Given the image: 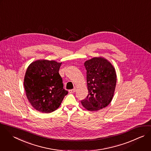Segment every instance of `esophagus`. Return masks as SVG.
I'll use <instances>...</instances> for the list:
<instances>
[{
    "mask_svg": "<svg viewBox=\"0 0 151 151\" xmlns=\"http://www.w3.org/2000/svg\"><path fill=\"white\" fill-rule=\"evenodd\" d=\"M69 93H74L76 91V89L75 88H73V89H71V90H69Z\"/></svg>",
    "mask_w": 151,
    "mask_h": 151,
    "instance_id": "1",
    "label": "esophagus"
}]
</instances>
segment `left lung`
Masks as SVG:
<instances>
[{"label":"left lung","instance_id":"8db88e82","mask_svg":"<svg viewBox=\"0 0 151 151\" xmlns=\"http://www.w3.org/2000/svg\"><path fill=\"white\" fill-rule=\"evenodd\" d=\"M88 94L81 101L90 111H97L111 102L116 84V74L113 65L106 59L94 57L84 63Z\"/></svg>","mask_w":151,"mask_h":151}]
</instances>
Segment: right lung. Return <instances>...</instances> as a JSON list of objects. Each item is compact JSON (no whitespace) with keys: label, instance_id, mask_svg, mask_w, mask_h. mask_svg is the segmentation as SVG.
Instances as JSON below:
<instances>
[{"label":"right lung","instance_id":"right-lung-1","mask_svg":"<svg viewBox=\"0 0 151 151\" xmlns=\"http://www.w3.org/2000/svg\"><path fill=\"white\" fill-rule=\"evenodd\" d=\"M61 63L38 60L28 67L24 78L27 97L31 105L42 113L57 109L68 94L59 74Z\"/></svg>","mask_w":151,"mask_h":151}]
</instances>
